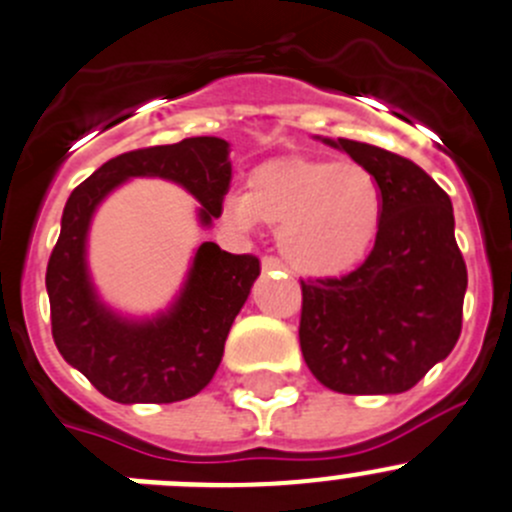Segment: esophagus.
Here are the masks:
<instances>
[{"label":"esophagus","instance_id":"1","mask_svg":"<svg viewBox=\"0 0 512 512\" xmlns=\"http://www.w3.org/2000/svg\"><path fill=\"white\" fill-rule=\"evenodd\" d=\"M275 270H282V262L272 255L262 257V272H275Z\"/></svg>","mask_w":512,"mask_h":512}]
</instances>
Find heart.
Here are the masks:
<instances>
[{"mask_svg": "<svg viewBox=\"0 0 512 512\" xmlns=\"http://www.w3.org/2000/svg\"><path fill=\"white\" fill-rule=\"evenodd\" d=\"M227 220L242 230L257 222L277 230L285 260L302 275L335 277L360 265L382 220L375 175L355 162L280 157L247 177L230 197Z\"/></svg>", "mask_w": 512, "mask_h": 512, "instance_id": "1", "label": "heart"}]
</instances>
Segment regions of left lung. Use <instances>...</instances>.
<instances>
[{"instance_id":"left-lung-1","label":"left lung","mask_w":512,"mask_h":512,"mask_svg":"<svg viewBox=\"0 0 512 512\" xmlns=\"http://www.w3.org/2000/svg\"><path fill=\"white\" fill-rule=\"evenodd\" d=\"M375 175V247L345 277L300 280V347L335 393H405L445 360L463 327L468 270L450 197L415 162L355 140H322Z\"/></svg>"}]
</instances>
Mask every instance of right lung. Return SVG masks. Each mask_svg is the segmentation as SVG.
Listing matches in <instances>:
<instances>
[{
	"instance_id": "1",
	"label": "right lung",
	"mask_w": 512,
	"mask_h": 512,
	"mask_svg": "<svg viewBox=\"0 0 512 512\" xmlns=\"http://www.w3.org/2000/svg\"><path fill=\"white\" fill-rule=\"evenodd\" d=\"M132 177L185 187L202 205L200 222L207 227L222 215L230 190V145L220 137H187L124 152L74 187L47 265L52 337L59 355L104 398L124 405L177 403L200 393L220 367L227 332L260 275V260L202 242L170 310L150 320L109 310L89 280L87 232L99 202Z\"/></svg>"
}]
</instances>
